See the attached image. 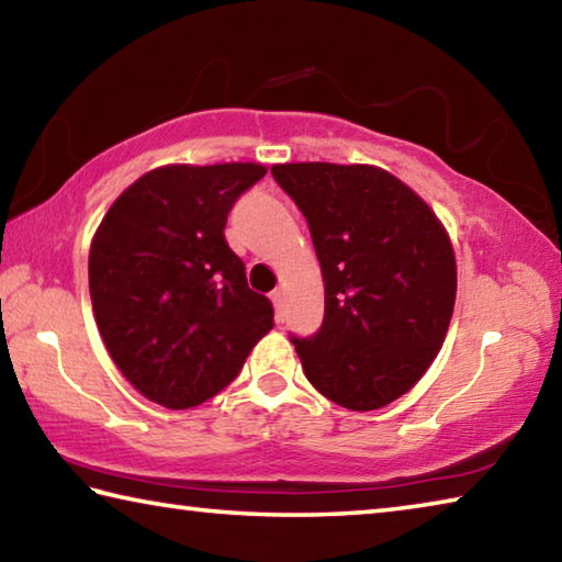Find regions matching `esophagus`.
I'll use <instances>...</instances> for the list:
<instances>
[{
    "label": "esophagus",
    "instance_id": "34e87169",
    "mask_svg": "<svg viewBox=\"0 0 562 562\" xmlns=\"http://www.w3.org/2000/svg\"><path fill=\"white\" fill-rule=\"evenodd\" d=\"M272 304H274V315H278V322L284 319V290L278 288L272 292Z\"/></svg>",
    "mask_w": 562,
    "mask_h": 562
}]
</instances>
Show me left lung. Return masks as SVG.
<instances>
[{
	"label": "left lung",
	"mask_w": 562,
	"mask_h": 562,
	"mask_svg": "<svg viewBox=\"0 0 562 562\" xmlns=\"http://www.w3.org/2000/svg\"><path fill=\"white\" fill-rule=\"evenodd\" d=\"M325 280L317 335L292 337L310 384L351 412L406 394L439 355L456 302V255L439 217L376 166L278 164Z\"/></svg>",
	"instance_id": "left-lung-1"
}]
</instances>
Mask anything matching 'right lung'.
I'll use <instances>...</instances> for the list:
<instances>
[{"instance_id": "obj_1", "label": "right lung", "mask_w": 562, "mask_h": 562, "mask_svg": "<svg viewBox=\"0 0 562 562\" xmlns=\"http://www.w3.org/2000/svg\"><path fill=\"white\" fill-rule=\"evenodd\" d=\"M262 164H170L113 201L89 250L93 317L113 364L150 402L190 408L233 382L274 327L225 243Z\"/></svg>"}]
</instances>
